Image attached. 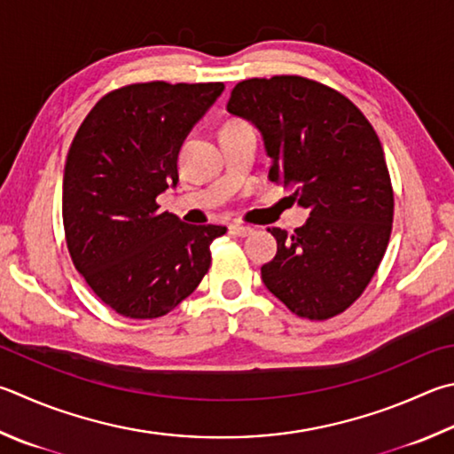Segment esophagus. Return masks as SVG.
Segmentation results:
<instances>
[{"label": "esophagus", "mask_w": 454, "mask_h": 454, "mask_svg": "<svg viewBox=\"0 0 454 454\" xmlns=\"http://www.w3.org/2000/svg\"><path fill=\"white\" fill-rule=\"evenodd\" d=\"M230 232H232L234 236H240V238H246V236H250V234H254V228L252 226H246V224H232L230 226Z\"/></svg>", "instance_id": "obj_1"}]
</instances>
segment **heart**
Listing matches in <instances>:
<instances>
[{
  "mask_svg": "<svg viewBox=\"0 0 454 454\" xmlns=\"http://www.w3.org/2000/svg\"><path fill=\"white\" fill-rule=\"evenodd\" d=\"M236 125H242V122H240V121H230V122H226V125H224V127H222V129H228V127H236Z\"/></svg>",
  "mask_w": 454,
  "mask_h": 454,
  "instance_id": "b5f03b06",
  "label": "heart"
}]
</instances>
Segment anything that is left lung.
Returning <instances> with one entry per match:
<instances>
[{
	"label": "left lung",
	"instance_id": "1",
	"mask_svg": "<svg viewBox=\"0 0 454 454\" xmlns=\"http://www.w3.org/2000/svg\"><path fill=\"white\" fill-rule=\"evenodd\" d=\"M226 109L262 130L268 178L309 210L278 242L262 279L286 308L321 321L348 309L381 263L393 228V186L375 129L340 90L300 75L240 81Z\"/></svg>",
	"mask_w": 454,
	"mask_h": 454
}]
</instances>
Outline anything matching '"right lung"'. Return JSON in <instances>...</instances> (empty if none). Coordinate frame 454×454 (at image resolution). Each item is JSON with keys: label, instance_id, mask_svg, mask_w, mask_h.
<instances>
[{"label": "right lung", "instance_id": "right-lung-1", "mask_svg": "<svg viewBox=\"0 0 454 454\" xmlns=\"http://www.w3.org/2000/svg\"><path fill=\"white\" fill-rule=\"evenodd\" d=\"M222 83L148 81L97 101L73 138L63 176V228L90 290L122 317L156 319L186 300L226 226L184 224L156 196L178 183L188 130Z\"/></svg>", "mask_w": 454, "mask_h": 454}]
</instances>
